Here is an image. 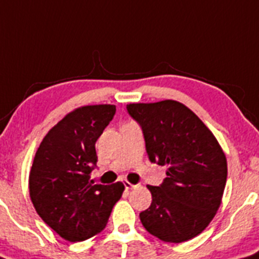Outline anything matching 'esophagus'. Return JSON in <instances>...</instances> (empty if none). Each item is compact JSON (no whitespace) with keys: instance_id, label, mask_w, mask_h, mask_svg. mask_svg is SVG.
Listing matches in <instances>:
<instances>
[{"instance_id":"obj_1","label":"esophagus","mask_w":259,"mask_h":259,"mask_svg":"<svg viewBox=\"0 0 259 259\" xmlns=\"http://www.w3.org/2000/svg\"><path fill=\"white\" fill-rule=\"evenodd\" d=\"M124 187H125V189H126V190H130V189H134V188L139 187V185H138V184H132V183H129V181L125 180L124 181Z\"/></svg>"}]
</instances>
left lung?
<instances>
[{
    "label": "left lung",
    "instance_id": "left-lung-1",
    "mask_svg": "<svg viewBox=\"0 0 259 259\" xmlns=\"http://www.w3.org/2000/svg\"><path fill=\"white\" fill-rule=\"evenodd\" d=\"M127 113L143 133L151 162L167 166L162 184L148 185L152 203L139 217L148 233L183 243L208 226L221 204L228 163L211 130L176 101L132 103Z\"/></svg>",
    "mask_w": 259,
    "mask_h": 259
}]
</instances>
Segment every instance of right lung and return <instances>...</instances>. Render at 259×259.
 Returning <instances> with one entry per match:
<instances>
[{
  "mask_svg": "<svg viewBox=\"0 0 259 259\" xmlns=\"http://www.w3.org/2000/svg\"><path fill=\"white\" fill-rule=\"evenodd\" d=\"M116 106L72 111L43 138L35 153L29 192L40 219L65 240L83 241L103 230L124 184H96V142L112 121Z\"/></svg>",
  "mask_w": 259,
  "mask_h": 259,
  "instance_id": "add662e5",
  "label": "right lung"
}]
</instances>
